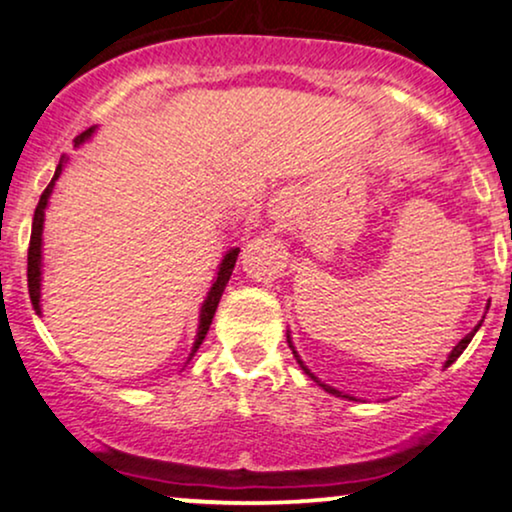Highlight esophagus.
I'll return each mask as SVG.
<instances>
[{
	"instance_id": "34e87169",
	"label": "esophagus",
	"mask_w": 512,
	"mask_h": 512,
	"mask_svg": "<svg viewBox=\"0 0 512 512\" xmlns=\"http://www.w3.org/2000/svg\"><path fill=\"white\" fill-rule=\"evenodd\" d=\"M293 200H295V193L290 189L278 191L276 198L271 200V205H269L274 219H278V222H286V219H290V215H293Z\"/></svg>"
}]
</instances>
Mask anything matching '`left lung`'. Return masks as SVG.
<instances>
[{"label":"left lung","mask_w":512,"mask_h":512,"mask_svg":"<svg viewBox=\"0 0 512 512\" xmlns=\"http://www.w3.org/2000/svg\"><path fill=\"white\" fill-rule=\"evenodd\" d=\"M477 328H480V326H477ZM477 328H475V331H472V333H468V335H465V338H463L461 342H458V345H456L454 349H451L449 359H446V366H451V364H454V361H456L458 357H461V354H463V349H465V347H468V342L472 340V335H475V333H477ZM290 347H293V345H290ZM293 354H295V357H297V352H295V349H293ZM297 364H300V366L304 368V373H307V375H309V378H314V375H312V373H309V368L302 364V361H300V357H297ZM314 380H316V378H314ZM316 383H319V380H316ZM321 387H323V390H326V392H331V394H338V397H347V394H342V392H338V390H333V387H328V385H321Z\"/></svg>","instance_id":"left-lung-1"}]
</instances>
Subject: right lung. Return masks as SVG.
<instances>
[{
    "label": "right lung",
    "mask_w": 512,
    "mask_h": 512,
    "mask_svg": "<svg viewBox=\"0 0 512 512\" xmlns=\"http://www.w3.org/2000/svg\"><path fill=\"white\" fill-rule=\"evenodd\" d=\"M92 132H94V129H87V132H82L80 137H75V144L80 146L84 139L92 137ZM61 170H63V158L58 160V167H56V172H54V179H51L47 189L42 191L40 203H37V208H35V217H32V234H30V248H28V290H30V300H32V304H35L37 312H40V281H42V269H40V267H42V224H44V208H47L49 193H51V189H54V184H56V179H58V174H61ZM238 252H241L238 248L229 250V252H226V255H224L222 264H219L217 281L212 283L210 293H208V297H205V302H203V309H200L198 335H196V342H193L191 357H193V352H198V347L203 345L205 335H208V331H210V323H212V319H215L217 304H219V300H222V293H224L226 283H229L231 271H234V267H236Z\"/></svg>",
    "instance_id": "obj_1"
}]
</instances>
